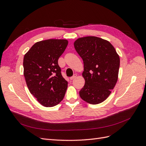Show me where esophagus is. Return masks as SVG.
Segmentation results:
<instances>
[{
	"label": "esophagus",
	"mask_w": 146,
	"mask_h": 146,
	"mask_svg": "<svg viewBox=\"0 0 146 146\" xmlns=\"http://www.w3.org/2000/svg\"><path fill=\"white\" fill-rule=\"evenodd\" d=\"M77 74H74L73 75L72 77H70V80H74V79H75V78H76L77 77Z\"/></svg>",
	"instance_id": "esophagus-1"
}]
</instances>
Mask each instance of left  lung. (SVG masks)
Wrapping results in <instances>:
<instances>
[{"instance_id":"8db88e82","label":"left lung","mask_w":146,"mask_h":146,"mask_svg":"<svg viewBox=\"0 0 146 146\" xmlns=\"http://www.w3.org/2000/svg\"><path fill=\"white\" fill-rule=\"evenodd\" d=\"M74 45L84 64L85 83L79 92L80 98L90 104L102 103L117 83L119 56L109 41L96 36L78 38Z\"/></svg>"}]
</instances>
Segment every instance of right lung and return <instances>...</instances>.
Returning a JSON list of instances; mask_svg holds the SVG:
<instances>
[{"label":"right lung","mask_w":146,"mask_h":146,"mask_svg":"<svg viewBox=\"0 0 146 146\" xmlns=\"http://www.w3.org/2000/svg\"><path fill=\"white\" fill-rule=\"evenodd\" d=\"M68 44L66 39L37 42L24 57V76L27 87L42 105L52 107L64 98L68 82L63 77L58 60Z\"/></svg>","instance_id":"1"}]
</instances>
